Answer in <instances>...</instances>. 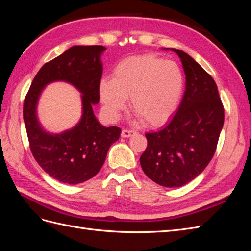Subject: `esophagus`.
I'll return each mask as SVG.
<instances>
[{"label": "esophagus", "mask_w": 251, "mask_h": 251, "mask_svg": "<svg viewBox=\"0 0 251 251\" xmlns=\"http://www.w3.org/2000/svg\"><path fill=\"white\" fill-rule=\"evenodd\" d=\"M136 132L134 130H127V128H124L123 131H121V137L124 138H127V137H131L133 136Z\"/></svg>", "instance_id": "34e87169"}]
</instances>
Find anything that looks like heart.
<instances>
[{
  "instance_id": "obj_1",
  "label": "heart",
  "mask_w": 251,
  "mask_h": 251,
  "mask_svg": "<svg viewBox=\"0 0 251 251\" xmlns=\"http://www.w3.org/2000/svg\"><path fill=\"white\" fill-rule=\"evenodd\" d=\"M180 67L153 54L125 58L114 68L113 77L100 81L101 101L112 116L131 108L147 126L163 125L176 111L183 92Z\"/></svg>"
}]
</instances>
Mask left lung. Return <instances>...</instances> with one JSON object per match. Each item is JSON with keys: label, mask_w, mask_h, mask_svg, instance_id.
Instances as JSON below:
<instances>
[{"label": "left lung", "mask_w": 251, "mask_h": 251, "mask_svg": "<svg viewBox=\"0 0 251 251\" xmlns=\"http://www.w3.org/2000/svg\"><path fill=\"white\" fill-rule=\"evenodd\" d=\"M179 55L185 73L180 107L160 131L147 133L140 157L147 176L165 187H180L200 175L214 157L224 124V108L216 82L187 53Z\"/></svg>", "instance_id": "left-lung-1"}]
</instances>
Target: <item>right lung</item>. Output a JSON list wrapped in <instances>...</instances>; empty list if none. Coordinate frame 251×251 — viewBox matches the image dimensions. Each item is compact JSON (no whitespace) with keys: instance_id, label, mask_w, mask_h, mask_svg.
I'll list each match as a JSON object with an SVG mask.
<instances>
[{"instance_id":"obj_1","label":"right lung","mask_w":251,"mask_h":251,"mask_svg":"<svg viewBox=\"0 0 251 251\" xmlns=\"http://www.w3.org/2000/svg\"><path fill=\"white\" fill-rule=\"evenodd\" d=\"M104 50L100 45L68 49L41 68L25 97L23 116L31 153L50 177L66 184L82 183L94 177L121 133L120 127L101 126L92 109L100 101V54ZM56 80L70 82L83 93V116L71 130L52 135L40 127L36 104L44 86Z\"/></svg>"}]
</instances>
